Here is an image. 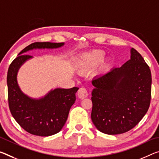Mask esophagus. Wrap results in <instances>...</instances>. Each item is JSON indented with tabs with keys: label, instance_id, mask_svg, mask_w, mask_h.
<instances>
[{
	"label": "esophagus",
	"instance_id": "obj_1",
	"mask_svg": "<svg viewBox=\"0 0 159 159\" xmlns=\"http://www.w3.org/2000/svg\"><path fill=\"white\" fill-rule=\"evenodd\" d=\"M88 92L85 88H80L79 90H78V96H79L80 99H84V98L88 96Z\"/></svg>",
	"mask_w": 159,
	"mask_h": 159
}]
</instances>
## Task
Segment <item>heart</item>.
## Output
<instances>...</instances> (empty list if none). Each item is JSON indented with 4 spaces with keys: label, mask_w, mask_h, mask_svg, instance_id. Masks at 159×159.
Masks as SVG:
<instances>
[{
    "label": "heart",
    "mask_w": 159,
    "mask_h": 159,
    "mask_svg": "<svg viewBox=\"0 0 159 159\" xmlns=\"http://www.w3.org/2000/svg\"><path fill=\"white\" fill-rule=\"evenodd\" d=\"M105 56V53L102 50H93L84 54L80 61V66L83 70H89L95 68L100 63L102 66L104 64L102 61Z\"/></svg>",
    "instance_id": "b5f03b06"
}]
</instances>
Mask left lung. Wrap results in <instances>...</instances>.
Returning <instances> with one entry per match:
<instances>
[{
	"instance_id": "1",
	"label": "left lung",
	"mask_w": 159,
	"mask_h": 159,
	"mask_svg": "<svg viewBox=\"0 0 159 159\" xmlns=\"http://www.w3.org/2000/svg\"><path fill=\"white\" fill-rule=\"evenodd\" d=\"M91 120L107 134H120L134 128L147 112L152 97V74L134 48L131 59L92 80Z\"/></svg>"
}]
</instances>
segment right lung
I'll return each mask as SVG.
<instances>
[{"instance_id": "obj_1", "label": "right lung", "mask_w": 159, "mask_h": 159, "mask_svg": "<svg viewBox=\"0 0 159 159\" xmlns=\"http://www.w3.org/2000/svg\"><path fill=\"white\" fill-rule=\"evenodd\" d=\"M64 44L52 42H34L19 53L9 66L7 75V95L11 112L22 128L30 134L48 137L61 131L66 123L70 107L75 102L79 88L52 90L44 98L32 99L21 91L17 74L24 63L32 57L23 54L33 49H55Z\"/></svg>"}]
</instances>
